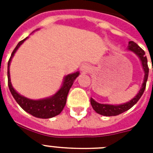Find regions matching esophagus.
<instances>
[{
  "label": "esophagus",
  "mask_w": 153,
  "mask_h": 153,
  "mask_svg": "<svg viewBox=\"0 0 153 153\" xmlns=\"http://www.w3.org/2000/svg\"><path fill=\"white\" fill-rule=\"evenodd\" d=\"M91 67L90 65L87 64V63H84L81 66V71H82L83 73H88L91 71Z\"/></svg>",
  "instance_id": "1"
}]
</instances>
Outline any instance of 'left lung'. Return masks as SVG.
<instances>
[{"instance_id": "left-lung-1", "label": "left lung", "mask_w": 153, "mask_h": 153, "mask_svg": "<svg viewBox=\"0 0 153 153\" xmlns=\"http://www.w3.org/2000/svg\"><path fill=\"white\" fill-rule=\"evenodd\" d=\"M128 50L134 52L138 57H139L140 61L142 62V68L144 69L145 71V76L144 80H143V83H142V88H140L139 92H138V94L134 96V98L131 100L130 101L123 103V104L120 105H110V104H101L99 102H96L92 98L90 99V102L92 105L93 110L96 111V113L103 115V116H117L119 114H122V113L125 112L129 109H131L132 106L135 104L136 102L139 100V99L141 98V96H142L143 92H144L145 89H146V82L148 79L149 75V67H148V61H147V57L146 56V53L142 50L141 47L138 46L137 43H135L133 41H130L128 43ZM153 71V69H152Z\"/></svg>"}]
</instances>
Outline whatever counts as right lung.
Listing matches in <instances>:
<instances>
[{"label": "right lung", "mask_w": 153, "mask_h": 153, "mask_svg": "<svg viewBox=\"0 0 153 153\" xmlns=\"http://www.w3.org/2000/svg\"><path fill=\"white\" fill-rule=\"evenodd\" d=\"M28 37H26L25 39L20 41L18 43L16 47L14 49L11 57L9 59L8 63H7V79H8L7 83H8L9 89H10V92H11V95L13 96L15 101L18 102V104L27 113H29V114L36 117L43 118V119L53 117L58 115L59 114H61V112L65 107V104H66L67 96L68 94L69 90H70L71 87L72 86L74 81L79 75V72L77 71V72L68 74L67 76H65L61 88L53 96L48 97V98L33 100L26 98L25 96L18 93L14 89L13 86L11 85L9 68H10L11 59L14 57L15 52L17 51L19 47L24 43V41Z\"/></svg>", "instance_id": "right-lung-1"}]
</instances>
